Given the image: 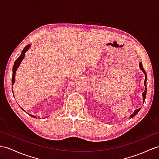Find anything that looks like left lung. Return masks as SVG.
Segmentation results:
<instances>
[{
  "instance_id": "obj_1",
  "label": "left lung",
  "mask_w": 159,
  "mask_h": 159,
  "mask_svg": "<svg viewBox=\"0 0 159 159\" xmlns=\"http://www.w3.org/2000/svg\"><path fill=\"white\" fill-rule=\"evenodd\" d=\"M139 67H140V69L142 71V72L144 73V75H145V80H144V86H145V88H146V89H145V90L144 91V92H143V94H142V96H143V103L144 102V100H145V98H146V91H147V89H146V81H147V74H146V71H145V70H144V69L143 68V66H142V63H140V64H139ZM140 110V109H137V110H135L134 111V113L133 114H131L130 116H131V118H132V117H134V116L136 115L138 112H139V111Z\"/></svg>"
}]
</instances>
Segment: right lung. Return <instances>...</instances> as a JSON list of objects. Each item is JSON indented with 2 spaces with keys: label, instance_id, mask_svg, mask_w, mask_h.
Listing matches in <instances>:
<instances>
[{
  "label": "right lung",
  "instance_id": "right-lung-1",
  "mask_svg": "<svg viewBox=\"0 0 159 159\" xmlns=\"http://www.w3.org/2000/svg\"><path fill=\"white\" fill-rule=\"evenodd\" d=\"M30 46H31L30 44L27 45V46H25V47L24 48V50H22L21 55L19 56L18 59L15 61V63H14L13 67L12 81H11V82H12V86H13V84H14V83H15V73H16L17 69V68L19 67V65H20V63H21V62L22 61V60L24 59V57H25V53L27 51H28V49L30 48ZM12 92H13V91L12 90ZM22 109L23 111H24V109ZM29 115H30V114H29ZM30 115L31 116V117H32L35 118V116H34V115ZM38 117H39V116H38Z\"/></svg>",
  "mask_w": 159,
  "mask_h": 159
}]
</instances>
